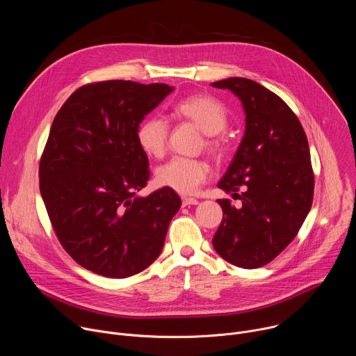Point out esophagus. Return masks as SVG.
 <instances>
[{"label": "esophagus", "instance_id": "34e87169", "mask_svg": "<svg viewBox=\"0 0 356 356\" xmlns=\"http://www.w3.org/2000/svg\"><path fill=\"white\" fill-rule=\"evenodd\" d=\"M198 204V200L195 198H188V197H184L183 198V207H187V206H197Z\"/></svg>", "mask_w": 356, "mask_h": 356}]
</instances>
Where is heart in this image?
I'll list each match as a JSON object with an SVG mask.
<instances>
[{
	"label": "heart",
	"instance_id": "heart-1",
	"mask_svg": "<svg viewBox=\"0 0 356 356\" xmlns=\"http://www.w3.org/2000/svg\"><path fill=\"white\" fill-rule=\"evenodd\" d=\"M173 111L206 134L207 147L214 154H220L222 143L216 135L222 132L228 124V115L221 103L209 95H191L177 103ZM136 139L146 155L161 158L166 150L168 122L159 117L146 118L138 127ZM210 168L206 162L177 156L156 170V181L176 193L188 195L207 180Z\"/></svg>",
	"mask_w": 356,
	"mask_h": 356
}]
</instances>
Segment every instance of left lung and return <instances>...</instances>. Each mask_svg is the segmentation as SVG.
I'll return each instance as SVG.
<instances>
[{"label":"left lung","mask_w":356,"mask_h":356,"mask_svg":"<svg viewBox=\"0 0 356 356\" xmlns=\"http://www.w3.org/2000/svg\"><path fill=\"white\" fill-rule=\"evenodd\" d=\"M211 86L235 94L245 113L243 136L218 181V188L238 195L242 206L218 200L224 217L213 245L227 262L257 269L294 239L312 209L310 147L294 113L270 90L243 77Z\"/></svg>","instance_id":"1"}]
</instances>
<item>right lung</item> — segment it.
<instances>
[{
	"label": "right lung",
	"instance_id": "add662e5",
	"mask_svg": "<svg viewBox=\"0 0 356 356\" xmlns=\"http://www.w3.org/2000/svg\"><path fill=\"white\" fill-rule=\"evenodd\" d=\"M175 90L110 80L76 90L56 114L39 166V187L54 229L83 268L124 279L154 264L181 206L163 187L138 195L149 162L136 131Z\"/></svg>",
	"mask_w": 356,
	"mask_h": 356
}]
</instances>
